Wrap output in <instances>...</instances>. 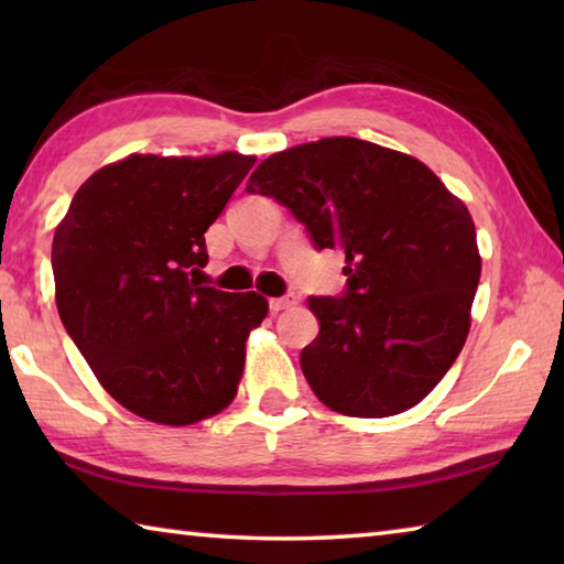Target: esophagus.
Here are the masks:
<instances>
[{
	"instance_id": "1",
	"label": "esophagus",
	"mask_w": 564,
	"mask_h": 564,
	"mask_svg": "<svg viewBox=\"0 0 564 564\" xmlns=\"http://www.w3.org/2000/svg\"><path fill=\"white\" fill-rule=\"evenodd\" d=\"M293 303H299V299H295L293 293H285V295H281V299H271L269 301V308H271V313H279V311L291 308Z\"/></svg>"
}]
</instances>
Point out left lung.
I'll return each instance as SVG.
<instances>
[{
	"instance_id": "8db88e82",
	"label": "left lung",
	"mask_w": 564,
	"mask_h": 564,
	"mask_svg": "<svg viewBox=\"0 0 564 564\" xmlns=\"http://www.w3.org/2000/svg\"><path fill=\"white\" fill-rule=\"evenodd\" d=\"M340 248L346 293L311 295L321 330L301 350L323 405L388 417L417 405L465 346L480 281L475 224L423 161L330 137L261 161L246 186Z\"/></svg>"
}]
</instances>
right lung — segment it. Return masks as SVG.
Instances as JSON below:
<instances>
[{"instance_id": "right-lung-1", "label": "right lung", "mask_w": 564, "mask_h": 564, "mask_svg": "<svg viewBox=\"0 0 564 564\" xmlns=\"http://www.w3.org/2000/svg\"><path fill=\"white\" fill-rule=\"evenodd\" d=\"M253 156L131 154L91 174L56 226V308L104 390L133 415L191 425L231 403L256 291L202 285L206 238Z\"/></svg>"}]
</instances>
